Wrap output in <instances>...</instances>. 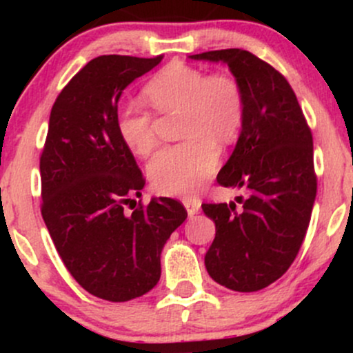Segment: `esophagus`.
<instances>
[{
    "instance_id": "esophagus-1",
    "label": "esophagus",
    "mask_w": 353,
    "mask_h": 353,
    "mask_svg": "<svg viewBox=\"0 0 353 353\" xmlns=\"http://www.w3.org/2000/svg\"><path fill=\"white\" fill-rule=\"evenodd\" d=\"M182 204H184V208L188 209L189 216H194V214L199 212L201 209V201L194 199V197H185V199H182Z\"/></svg>"
}]
</instances>
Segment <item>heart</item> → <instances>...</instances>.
I'll use <instances>...</instances> for the list:
<instances>
[{"instance_id": "1", "label": "heart", "mask_w": 353, "mask_h": 353, "mask_svg": "<svg viewBox=\"0 0 353 353\" xmlns=\"http://www.w3.org/2000/svg\"><path fill=\"white\" fill-rule=\"evenodd\" d=\"M144 98L159 114L181 112L179 144L168 145L149 163L152 188L165 196H192L216 172L221 151L216 141L232 143L245 119V92L237 76L174 61L144 86ZM125 148L148 157L157 145L156 116L144 104L125 103L116 116Z\"/></svg>"}]
</instances>
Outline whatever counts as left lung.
Here are the masks:
<instances>
[{
  "label": "left lung",
  "mask_w": 353,
  "mask_h": 353,
  "mask_svg": "<svg viewBox=\"0 0 353 353\" xmlns=\"http://www.w3.org/2000/svg\"><path fill=\"white\" fill-rule=\"evenodd\" d=\"M192 59L224 61L242 83L245 119L232 156L217 174L244 190L230 204H202L216 222L205 269L221 285L255 292L281 279L297 257L317 194L314 143L289 81L252 52L205 51Z\"/></svg>",
  "instance_id": "obj_1"
}]
</instances>
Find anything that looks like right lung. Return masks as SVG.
I'll return each instance as SVG.
<instances>
[{
    "label": "right lung",
    "mask_w": 353,
    "mask_h": 353,
    "mask_svg": "<svg viewBox=\"0 0 353 353\" xmlns=\"http://www.w3.org/2000/svg\"><path fill=\"white\" fill-rule=\"evenodd\" d=\"M161 59L89 61L52 104L39 157L41 214L61 261L84 290L109 302H128L156 285L163 247L188 217L169 197L136 205L145 179L116 129L121 92Z\"/></svg>",
    "instance_id": "right-lung-1"
}]
</instances>
